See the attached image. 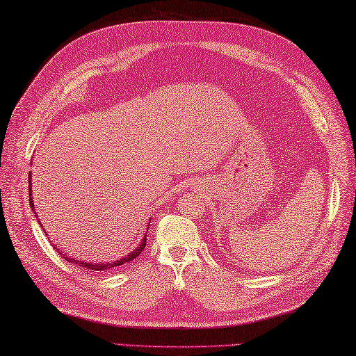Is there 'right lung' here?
<instances>
[{
    "instance_id": "right-lung-1",
    "label": "right lung",
    "mask_w": 356,
    "mask_h": 356,
    "mask_svg": "<svg viewBox=\"0 0 356 356\" xmlns=\"http://www.w3.org/2000/svg\"><path fill=\"white\" fill-rule=\"evenodd\" d=\"M31 183H32V179H31V173H29V204H31V207H32V211H33V213H35V209H33V201H32V189H31ZM37 217V216H35ZM149 226L150 225H147V227L145 229L149 231ZM145 240H147V234L145 236L143 237V240H140V243L138 245V248L135 251H131V252H129L127 254L125 257H120V259H118V260H113V261H106V264H95V261H85V260H76V259H72V257H68V254H63L62 251H60V256L62 257H65V260H68V261H71V264H74V265H79V266H82V268H85V270H92V271H105V270H116V268H120L122 265H125V264H129V261H131V260H135L140 252H143V250L145 248ZM57 250V246H54Z\"/></svg>"
}]
</instances>
